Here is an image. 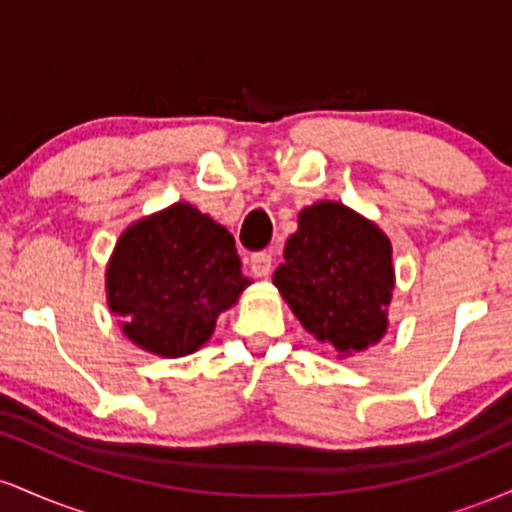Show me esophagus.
I'll return each mask as SVG.
<instances>
[{
  "label": "esophagus",
  "instance_id": "34e87169",
  "mask_svg": "<svg viewBox=\"0 0 512 512\" xmlns=\"http://www.w3.org/2000/svg\"><path fill=\"white\" fill-rule=\"evenodd\" d=\"M250 269L255 276H269L272 274V255L269 252H255V255L250 257Z\"/></svg>",
  "mask_w": 512,
  "mask_h": 512
}]
</instances>
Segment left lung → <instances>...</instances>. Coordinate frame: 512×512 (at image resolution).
Segmentation results:
<instances>
[{"label": "left lung", "mask_w": 512, "mask_h": 512, "mask_svg": "<svg viewBox=\"0 0 512 512\" xmlns=\"http://www.w3.org/2000/svg\"><path fill=\"white\" fill-rule=\"evenodd\" d=\"M272 281L298 322L337 358L378 344L390 327L392 243L378 223L342 202L301 209Z\"/></svg>", "instance_id": "obj_1"}]
</instances>
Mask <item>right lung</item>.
Returning a JSON list of instances; mask_svg holds the SVG:
<instances>
[{
  "instance_id": "1",
  "label": "right lung",
  "mask_w": 512,
  "mask_h": 512,
  "mask_svg": "<svg viewBox=\"0 0 512 512\" xmlns=\"http://www.w3.org/2000/svg\"><path fill=\"white\" fill-rule=\"evenodd\" d=\"M240 267L231 233L190 202H175L117 238L105 267L108 308L146 354L190 356L252 284Z\"/></svg>"
}]
</instances>
